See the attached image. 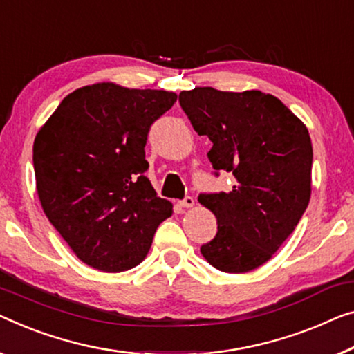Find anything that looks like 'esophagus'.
I'll use <instances>...</instances> for the list:
<instances>
[{"mask_svg":"<svg viewBox=\"0 0 354 354\" xmlns=\"http://www.w3.org/2000/svg\"><path fill=\"white\" fill-rule=\"evenodd\" d=\"M194 205H195V200L192 197H186L184 200H181V202H179V207H181V208H192Z\"/></svg>","mask_w":354,"mask_h":354,"instance_id":"obj_1","label":"esophagus"}]
</instances>
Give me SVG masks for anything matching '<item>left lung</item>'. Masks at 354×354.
Instances as JSON below:
<instances>
[{"label": "left lung", "instance_id": "1", "mask_svg": "<svg viewBox=\"0 0 354 354\" xmlns=\"http://www.w3.org/2000/svg\"><path fill=\"white\" fill-rule=\"evenodd\" d=\"M194 130L213 143L214 170L234 175L229 192L200 195L218 234L200 252L225 273H246L272 259L292 234L312 195L308 130L277 97L261 91L195 87L179 93Z\"/></svg>", "mask_w": 354, "mask_h": 354}]
</instances>
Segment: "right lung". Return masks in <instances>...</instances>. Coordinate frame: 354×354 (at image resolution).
I'll return each instance as SVG.
<instances>
[{
	"mask_svg": "<svg viewBox=\"0 0 354 354\" xmlns=\"http://www.w3.org/2000/svg\"><path fill=\"white\" fill-rule=\"evenodd\" d=\"M178 95L98 82L66 95L36 133V191L84 263L119 273L145 261L173 205L145 173L147 131Z\"/></svg>",
	"mask_w": 354,
	"mask_h": 354,
	"instance_id": "right-lung-1",
	"label": "right lung"
}]
</instances>
